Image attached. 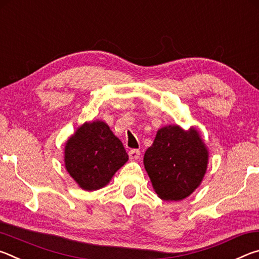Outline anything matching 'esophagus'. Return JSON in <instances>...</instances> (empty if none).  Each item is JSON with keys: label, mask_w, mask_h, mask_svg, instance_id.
<instances>
[{"label": "esophagus", "mask_w": 259, "mask_h": 259, "mask_svg": "<svg viewBox=\"0 0 259 259\" xmlns=\"http://www.w3.org/2000/svg\"><path fill=\"white\" fill-rule=\"evenodd\" d=\"M128 154H129L130 160L136 161V160H138V159H139V156H140V152H139V150H131V151H129Z\"/></svg>", "instance_id": "esophagus-1"}]
</instances>
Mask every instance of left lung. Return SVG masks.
Listing matches in <instances>:
<instances>
[{
	"label": "left lung",
	"instance_id": "left-lung-1",
	"mask_svg": "<svg viewBox=\"0 0 259 259\" xmlns=\"http://www.w3.org/2000/svg\"><path fill=\"white\" fill-rule=\"evenodd\" d=\"M208 160V148L199 131L176 124L157 130L144 155V165L160 199L181 201L202 183Z\"/></svg>",
	"mask_w": 259,
	"mask_h": 259
}]
</instances>
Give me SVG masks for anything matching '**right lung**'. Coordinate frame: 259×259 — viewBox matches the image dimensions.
I'll return each mask as SVG.
<instances>
[{"instance_id":"right-lung-1","label":"right lung","mask_w":259,"mask_h":259,"mask_svg":"<svg viewBox=\"0 0 259 259\" xmlns=\"http://www.w3.org/2000/svg\"><path fill=\"white\" fill-rule=\"evenodd\" d=\"M128 159L123 144L100 120L84 122L65 144V168L84 191L106 186Z\"/></svg>"}]
</instances>
